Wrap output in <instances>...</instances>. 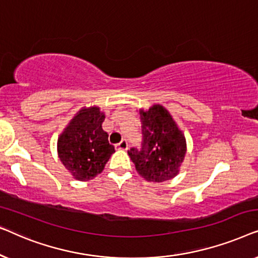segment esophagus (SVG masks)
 <instances>
[{
	"instance_id": "esophagus-1",
	"label": "esophagus",
	"mask_w": 258,
	"mask_h": 258,
	"mask_svg": "<svg viewBox=\"0 0 258 258\" xmlns=\"http://www.w3.org/2000/svg\"><path fill=\"white\" fill-rule=\"evenodd\" d=\"M115 148H116V149H119V150H126V149H128V142H126L125 140H122L119 143L115 144Z\"/></svg>"
}]
</instances>
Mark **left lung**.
Masks as SVG:
<instances>
[{
    "label": "left lung",
    "instance_id": "8db88e82",
    "mask_svg": "<svg viewBox=\"0 0 258 258\" xmlns=\"http://www.w3.org/2000/svg\"><path fill=\"white\" fill-rule=\"evenodd\" d=\"M142 148L128 151L139 174L149 182H165L178 174L186 153L185 137L161 104L140 109Z\"/></svg>",
    "mask_w": 258,
    "mask_h": 258
}]
</instances>
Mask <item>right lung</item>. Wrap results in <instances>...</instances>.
Masks as SVG:
<instances>
[{"mask_svg":"<svg viewBox=\"0 0 258 258\" xmlns=\"http://www.w3.org/2000/svg\"><path fill=\"white\" fill-rule=\"evenodd\" d=\"M104 117L98 107L81 109L58 137V157L75 179L96 177L115 153L102 129Z\"/></svg>","mask_w":258,"mask_h":258,"instance_id":"add662e5","label":"right lung"}]
</instances>
